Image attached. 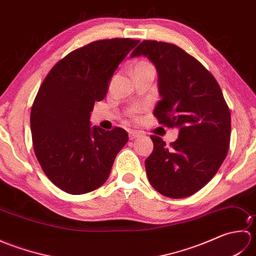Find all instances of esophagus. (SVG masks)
<instances>
[{"label": "esophagus", "mask_w": 256, "mask_h": 256, "mask_svg": "<svg viewBox=\"0 0 256 256\" xmlns=\"http://www.w3.org/2000/svg\"><path fill=\"white\" fill-rule=\"evenodd\" d=\"M142 136V133H140V132H138V131H131V132H128V138H130V140H135V138H140Z\"/></svg>", "instance_id": "1"}]
</instances>
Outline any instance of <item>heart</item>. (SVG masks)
I'll return each instance as SVG.
<instances>
[{"mask_svg":"<svg viewBox=\"0 0 256 256\" xmlns=\"http://www.w3.org/2000/svg\"><path fill=\"white\" fill-rule=\"evenodd\" d=\"M148 66H150V64L148 62H138L136 64H135V67H134V70H138V69H142V68H145V67H148ZM133 70V72H134Z\"/></svg>","mask_w":256,"mask_h":256,"instance_id":"b5f03b06","label":"heart"}]
</instances>
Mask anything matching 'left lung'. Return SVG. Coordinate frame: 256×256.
Returning a JSON list of instances; mask_svg holds the SVG:
<instances>
[{
  "label": "left lung",
  "mask_w": 256,
  "mask_h": 256,
  "mask_svg": "<svg viewBox=\"0 0 256 256\" xmlns=\"http://www.w3.org/2000/svg\"><path fill=\"white\" fill-rule=\"evenodd\" d=\"M143 55L158 72L162 99L154 116L167 128H179L166 145L150 135L154 150L145 160L152 186L170 198H184L208 184L224 162L230 145V108L216 78L180 47L144 40L131 57Z\"/></svg>",
  "instance_id": "obj_1"
}]
</instances>
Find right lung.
Masks as SVG:
<instances>
[{"label":"right lung","instance_id":"add662e5","mask_svg":"<svg viewBox=\"0 0 256 256\" xmlns=\"http://www.w3.org/2000/svg\"><path fill=\"white\" fill-rule=\"evenodd\" d=\"M140 40H100L60 59L40 86L30 110L34 152L50 180L82 194L101 187L128 132L90 126L94 103L104 99L116 69Z\"/></svg>","mask_w":256,"mask_h":256}]
</instances>
